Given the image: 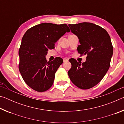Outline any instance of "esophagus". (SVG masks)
<instances>
[{
	"label": "esophagus",
	"instance_id": "1",
	"mask_svg": "<svg viewBox=\"0 0 124 124\" xmlns=\"http://www.w3.org/2000/svg\"><path fill=\"white\" fill-rule=\"evenodd\" d=\"M63 62H66V61H68V59H67V58H64L63 59Z\"/></svg>",
	"mask_w": 124,
	"mask_h": 124
}]
</instances>
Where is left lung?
I'll return each mask as SVG.
<instances>
[{"instance_id": "1", "label": "left lung", "mask_w": 124, "mask_h": 124, "mask_svg": "<svg viewBox=\"0 0 124 124\" xmlns=\"http://www.w3.org/2000/svg\"><path fill=\"white\" fill-rule=\"evenodd\" d=\"M68 26L79 38L80 45L78 46V51L81 56H87L83 63L74 58L69 60L72 64L68 72L69 77L78 87L89 89L99 83L109 68L113 52L110 38L104 28L92 23Z\"/></svg>"}]
</instances>
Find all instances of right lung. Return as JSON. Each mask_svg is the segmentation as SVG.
Here are the masks:
<instances>
[{
  "label": "right lung",
  "instance_id": "add662e5",
  "mask_svg": "<svg viewBox=\"0 0 124 124\" xmlns=\"http://www.w3.org/2000/svg\"><path fill=\"white\" fill-rule=\"evenodd\" d=\"M69 32L65 23H43L28 29L23 36L18 51V68L24 82L35 91L44 92L52 86L63 60L57 57L47 62L45 56L48 50L55 48L54 43Z\"/></svg>",
  "mask_w": 124,
  "mask_h": 124
}]
</instances>
